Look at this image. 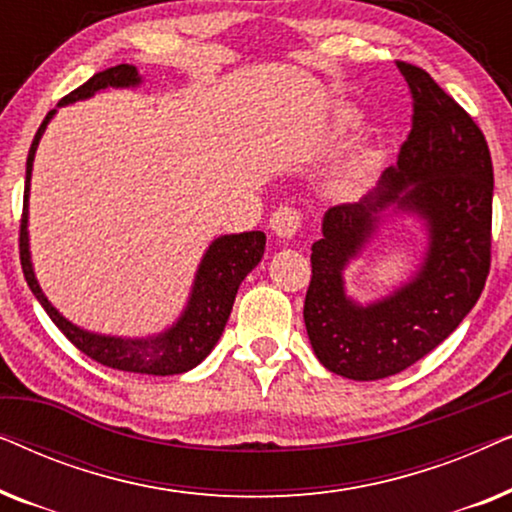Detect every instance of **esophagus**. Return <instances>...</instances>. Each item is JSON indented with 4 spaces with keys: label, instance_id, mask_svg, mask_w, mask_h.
<instances>
[{
    "label": "esophagus",
    "instance_id": "34e87169",
    "mask_svg": "<svg viewBox=\"0 0 512 512\" xmlns=\"http://www.w3.org/2000/svg\"><path fill=\"white\" fill-rule=\"evenodd\" d=\"M300 223H303V216L296 207H279L270 216V228L279 240H291V237L298 235Z\"/></svg>",
    "mask_w": 512,
    "mask_h": 512
}]
</instances>
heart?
<instances>
[{
	"mask_svg": "<svg viewBox=\"0 0 512 512\" xmlns=\"http://www.w3.org/2000/svg\"><path fill=\"white\" fill-rule=\"evenodd\" d=\"M359 123L361 116L356 114V111H340V114L335 116L333 135H352V132L359 128ZM377 170H380V160H377L375 153H363V156L352 160V163L335 177L333 193L338 195V198H356V195L363 193L370 184H373Z\"/></svg>",
	"mask_w": 512,
	"mask_h": 512,
	"instance_id": "obj_1",
	"label": "heart"
}]
</instances>
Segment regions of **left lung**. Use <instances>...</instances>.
Listing matches in <instances>:
<instances>
[{
	"label": "left lung",
	"instance_id": "left-lung-1",
	"mask_svg": "<svg viewBox=\"0 0 512 512\" xmlns=\"http://www.w3.org/2000/svg\"><path fill=\"white\" fill-rule=\"evenodd\" d=\"M396 65L412 95L408 142L366 198L324 214L303 310L317 359L359 382L401 373L436 349L478 303L492 263L494 170L487 139L422 67ZM389 211L424 220L430 247L408 283L359 306L344 293L341 272Z\"/></svg>",
	"mask_w": 512,
	"mask_h": 512
}]
</instances>
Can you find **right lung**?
I'll use <instances>...</instances> for the list:
<instances>
[{
    "instance_id": "1",
    "label": "right lung",
    "mask_w": 512,
    "mask_h": 512,
    "mask_svg": "<svg viewBox=\"0 0 512 512\" xmlns=\"http://www.w3.org/2000/svg\"><path fill=\"white\" fill-rule=\"evenodd\" d=\"M142 83L137 67L116 65L97 72L93 79H88L72 93L60 100L58 107L74 104L79 100H88L97 90L104 88H135ZM55 116V109L48 111L44 123L39 125L37 135L32 139L30 153H27V170H25V198H23V219H20V265L27 279L34 298L39 300L48 317L55 326L65 333V338L76 349L90 359L102 363V366L125 370V373L139 375H179L198 366L207 359L216 342H219L226 321L233 310L237 289L244 282V277L261 263L265 251V233L251 230L240 235H221L209 244V249L202 256L195 272V282L188 296L186 310L181 312L177 324H172L167 331L149 338H114V335H100L83 331L72 321L62 317L55 307L48 303V298L41 291V286L34 277L32 258H30V237H27V200H30V179L32 163L37 153L39 139L44 135L46 125Z\"/></svg>"
}]
</instances>
